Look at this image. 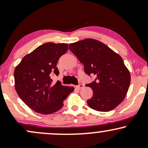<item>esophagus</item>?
I'll return each mask as SVG.
<instances>
[{"label": "esophagus", "instance_id": "obj_1", "mask_svg": "<svg viewBox=\"0 0 148 148\" xmlns=\"http://www.w3.org/2000/svg\"><path fill=\"white\" fill-rule=\"evenodd\" d=\"M75 88H76V89H82V88H84V86L83 84H79V86H76Z\"/></svg>", "mask_w": 148, "mask_h": 148}]
</instances>
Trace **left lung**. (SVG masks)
I'll use <instances>...</instances> for the list:
<instances>
[{"mask_svg": "<svg viewBox=\"0 0 148 148\" xmlns=\"http://www.w3.org/2000/svg\"><path fill=\"white\" fill-rule=\"evenodd\" d=\"M69 50L84 65L86 74L96 76L95 81L87 84L93 95L88 106L97 111L114 109L126 96L131 76L120 55L108 46L94 39H85L69 45Z\"/></svg>", "mask_w": 148, "mask_h": 148, "instance_id": "8db88e82", "label": "left lung"}]
</instances>
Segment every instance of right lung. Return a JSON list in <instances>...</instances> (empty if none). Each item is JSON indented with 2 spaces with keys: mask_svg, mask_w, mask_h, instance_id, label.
Segmentation results:
<instances>
[{
  "mask_svg": "<svg viewBox=\"0 0 148 148\" xmlns=\"http://www.w3.org/2000/svg\"><path fill=\"white\" fill-rule=\"evenodd\" d=\"M68 49L65 43H45L23 58L14 69V87L18 95L29 108L41 114L60 110L74 87L53 85L50 74L58 76L56 64Z\"/></svg>",
  "mask_w": 148,
  "mask_h": 148,
  "instance_id": "right-lung-1",
  "label": "right lung"
}]
</instances>
